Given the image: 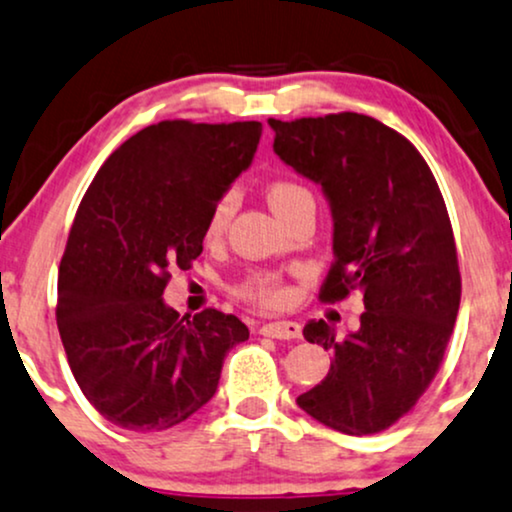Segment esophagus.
<instances>
[{"instance_id": "obj_1", "label": "esophagus", "mask_w": 512, "mask_h": 512, "mask_svg": "<svg viewBox=\"0 0 512 512\" xmlns=\"http://www.w3.org/2000/svg\"><path fill=\"white\" fill-rule=\"evenodd\" d=\"M261 334L273 339H299L301 337V325L294 320H275V323H266L261 327Z\"/></svg>"}]
</instances>
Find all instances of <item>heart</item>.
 Returning a JSON list of instances; mask_svg holds the SVG:
<instances>
[{
    "label": "heart",
    "mask_w": 512,
    "mask_h": 512,
    "mask_svg": "<svg viewBox=\"0 0 512 512\" xmlns=\"http://www.w3.org/2000/svg\"><path fill=\"white\" fill-rule=\"evenodd\" d=\"M266 197L268 204L273 206V211L280 218H287L289 213H292V208L296 204H301V201L313 199L311 192H308L304 185L285 178L270 182L266 187ZM232 208H235L232 194H223V197L213 204L204 227L206 239H218L223 235L227 223H230ZM235 296L256 306H282L287 301V287L285 282L280 280V275L268 273V270H251L249 275H244L235 285Z\"/></svg>",
    "instance_id": "1"
}]
</instances>
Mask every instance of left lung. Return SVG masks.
<instances>
[{
    "label": "left lung",
    "mask_w": 512,
    "mask_h": 512,
    "mask_svg": "<svg viewBox=\"0 0 512 512\" xmlns=\"http://www.w3.org/2000/svg\"><path fill=\"white\" fill-rule=\"evenodd\" d=\"M275 154L323 187L334 261L320 301L363 292L358 332L304 337L332 353L327 377L296 403L332 430L363 437L394 425L430 387L460 306L453 227L437 180L401 132L363 113L275 121Z\"/></svg>",
    "instance_id": "8db88e82"
}]
</instances>
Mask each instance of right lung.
Listing matches in <instances>:
<instances>
[{
    "mask_svg": "<svg viewBox=\"0 0 512 512\" xmlns=\"http://www.w3.org/2000/svg\"><path fill=\"white\" fill-rule=\"evenodd\" d=\"M258 121H161L123 142L82 197L59 266L56 325L75 382L123 430L180 425L216 394L237 315L180 318L163 304L170 270L204 251L206 218L249 168Z\"/></svg>",
    "mask_w": 512,
    "mask_h": 512,
    "instance_id": "1",
    "label": "right lung"
}]
</instances>
